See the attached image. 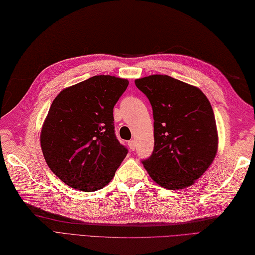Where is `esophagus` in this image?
<instances>
[{
    "label": "esophagus",
    "mask_w": 255,
    "mask_h": 255,
    "mask_svg": "<svg viewBox=\"0 0 255 255\" xmlns=\"http://www.w3.org/2000/svg\"><path fill=\"white\" fill-rule=\"evenodd\" d=\"M128 146H129V148L133 151L136 147V143H135V141H133V139H131V141L128 142Z\"/></svg>",
    "instance_id": "esophagus-1"
}]
</instances>
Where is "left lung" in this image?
Returning <instances> with one entry per match:
<instances>
[{
    "label": "left lung",
    "instance_id": "1",
    "mask_svg": "<svg viewBox=\"0 0 255 255\" xmlns=\"http://www.w3.org/2000/svg\"><path fill=\"white\" fill-rule=\"evenodd\" d=\"M152 107L154 147L142 160L151 179L167 190L191 186L214 160V112L201 90L167 75L135 79Z\"/></svg>",
    "mask_w": 255,
    "mask_h": 255
}]
</instances>
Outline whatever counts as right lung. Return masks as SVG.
I'll use <instances>...</instances> for the list:
<instances>
[{"label": "right lung", "instance_id": "obj_1", "mask_svg": "<svg viewBox=\"0 0 255 255\" xmlns=\"http://www.w3.org/2000/svg\"><path fill=\"white\" fill-rule=\"evenodd\" d=\"M129 81L110 75L69 87L52 103L40 135L48 167L67 185L95 192L108 184L127 155L114 131L113 107Z\"/></svg>", "mask_w": 255, "mask_h": 255}]
</instances>
